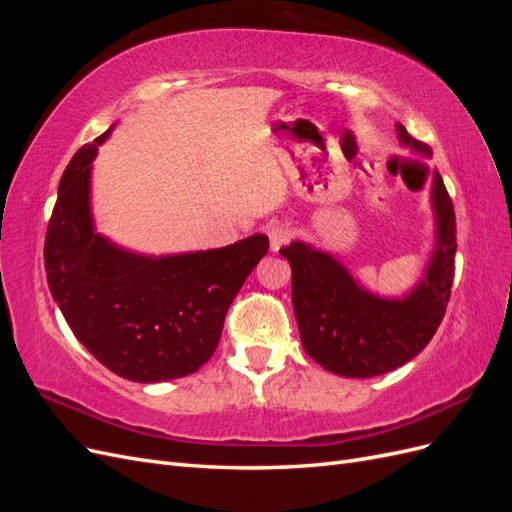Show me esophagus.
I'll return each mask as SVG.
<instances>
[{
  "instance_id": "esophagus-1",
  "label": "esophagus",
  "mask_w": 512,
  "mask_h": 512,
  "mask_svg": "<svg viewBox=\"0 0 512 512\" xmlns=\"http://www.w3.org/2000/svg\"><path fill=\"white\" fill-rule=\"evenodd\" d=\"M292 239V230L284 224H275L269 228V243H271V250L277 252L282 245H286Z\"/></svg>"
}]
</instances>
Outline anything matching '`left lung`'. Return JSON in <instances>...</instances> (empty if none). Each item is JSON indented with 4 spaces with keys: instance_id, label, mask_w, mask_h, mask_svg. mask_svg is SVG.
Segmentation results:
<instances>
[{
    "instance_id": "obj_1",
    "label": "left lung",
    "mask_w": 512,
    "mask_h": 512,
    "mask_svg": "<svg viewBox=\"0 0 512 512\" xmlns=\"http://www.w3.org/2000/svg\"><path fill=\"white\" fill-rule=\"evenodd\" d=\"M401 147L431 158V147L414 141L395 123ZM436 241L423 277L401 297L367 290L331 252L292 241L280 254L292 269V307L301 344L312 359L344 378H374L412 361L438 331L451 297L457 226L451 196L438 170L431 175Z\"/></svg>"
}]
</instances>
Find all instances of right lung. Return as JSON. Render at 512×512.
<instances>
[{
	"label": "right lung",
	"mask_w": 512,
	"mask_h": 512,
	"mask_svg": "<svg viewBox=\"0 0 512 512\" xmlns=\"http://www.w3.org/2000/svg\"><path fill=\"white\" fill-rule=\"evenodd\" d=\"M113 128L61 175L46 282L76 339L113 374L143 384L190 376L218 348L228 307L269 239L258 232L218 250L149 256L104 237L91 211V170Z\"/></svg>",
	"instance_id": "right-lung-1"
}]
</instances>
